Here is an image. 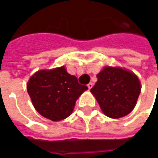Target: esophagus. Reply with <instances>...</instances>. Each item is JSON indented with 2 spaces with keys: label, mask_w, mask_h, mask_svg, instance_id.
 <instances>
[{
  "label": "esophagus",
  "mask_w": 158,
  "mask_h": 158,
  "mask_svg": "<svg viewBox=\"0 0 158 158\" xmlns=\"http://www.w3.org/2000/svg\"><path fill=\"white\" fill-rule=\"evenodd\" d=\"M87 87H88V89H91L93 87V83H91V82L88 83V84H87Z\"/></svg>",
  "instance_id": "obj_1"
}]
</instances>
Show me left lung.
<instances>
[{"mask_svg": "<svg viewBox=\"0 0 158 158\" xmlns=\"http://www.w3.org/2000/svg\"><path fill=\"white\" fill-rule=\"evenodd\" d=\"M96 77L91 92L106 116L119 118L134 110L141 93L136 75L121 68L105 67Z\"/></svg>", "mask_w": 158, "mask_h": 158, "instance_id": "left-lung-1", "label": "left lung"}]
</instances>
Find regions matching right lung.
I'll return each instance as SVG.
<instances>
[{
    "label": "right lung",
    "mask_w": 158,
    "mask_h": 158,
    "mask_svg": "<svg viewBox=\"0 0 158 158\" xmlns=\"http://www.w3.org/2000/svg\"><path fill=\"white\" fill-rule=\"evenodd\" d=\"M87 89L64 66L39 71L27 83V92L36 110L52 121L64 119L72 114L79 96Z\"/></svg>",
    "instance_id": "add662e5"
}]
</instances>
